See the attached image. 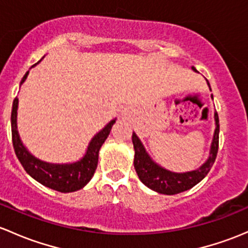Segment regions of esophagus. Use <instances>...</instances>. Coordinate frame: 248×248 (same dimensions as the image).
Listing matches in <instances>:
<instances>
[{
  "instance_id": "34e87169",
  "label": "esophagus",
  "mask_w": 248,
  "mask_h": 248,
  "mask_svg": "<svg viewBox=\"0 0 248 248\" xmlns=\"http://www.w3.org/2000/svg\"><path fill=\"white\" fill-rule=\"evenodd\" d=\"M124 114H126V113H124Z\"/></svg>"
}]
</instances>
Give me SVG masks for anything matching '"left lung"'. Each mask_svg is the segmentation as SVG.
Listing matches in <instances>:
<instances>
[{"instance_id": "obj_1", "label": "left lung", "mask_w": 248, "mask_h": 248, "mask_svg": "<svg viewBox=\"0 0 248 248\" xmlns=\"http://www.w3.org/2000/svg\"><path fill=\"white\" fill-rule=\"evenodd\" d=\"M194 71L197 72L195 67H192ZM209 85V82H208ZM210 88V85H209ZM213 98V95H212ZM214 119H215V131H214V137L212 146H210L209 158L205 160L201 168L194 171L187 172H172L166 170L158 165L155 161L146 152L144 145L140 141L138 135L133 132L132 141L134 146V168L137 171L138 177L140 181L145 184L146 186L152 189L153 191H157L159 194L164 195H176L179 192L186 191L191 189L192 186L200 183L203 178L208 174V172L212 169L214 161L216 159L218 150V132H220V124H218V115L217 113H214Z\"/></svg>"}]
</instances>
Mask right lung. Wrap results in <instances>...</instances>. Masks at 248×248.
I'll use <instances>...</instances> for the list:
<instances>
[{
  "label": "right lung",
  "mask_w": 248,
  "mask_h": 248,
  "mask_svg": "<svg viewBox=\"0 0 248 248\" xmlns=\"http://www.w3.org/2000/svg\"><path fill=\"white\" fill-rule=\"evenodd\" d=\"M40 62L41 59L38 62ZM36 64L33 65V66H35ZM28 74H30V71L26 72L20 85L25 82ZM17 103H19V100H17V97H15L14 102H13L12 117H10L12 139L15 155H16L17 159L20 160L21 165L23 166L26 172L40 184L49 187V189L57 190L59 192L77 191V190L87 186L90 179L93 178L96 168H97L98 152H100L101 146L103 145V142L108 138L116 119L111 120L102 131L98 132L91 139L87 152H85L84 157L80 160L71 164H51L40 160V159L31 155L30 151L23 146L22 141H21L16 124Z\"/></svg>",
  "instance_id": "obj_1"
}]
</instances>
